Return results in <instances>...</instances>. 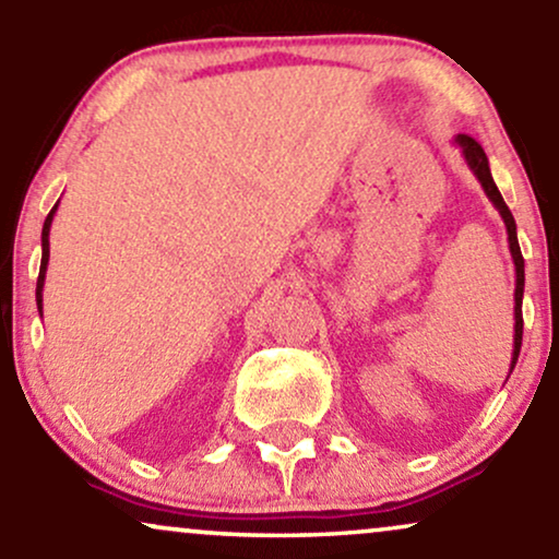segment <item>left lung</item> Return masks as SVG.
Returning a JSON list of instances; mask_svg holds the SVG:
<instances>
[{
	"label": "left lung",
	"instance_id": "left-lung-1",
	"mask_svg": "<svg viewBox=\"0 0 559 559\" xmlns=\"http://www.w3.org/2000/svg\"><path fill=\"white\" fill-rule=\"evenodd\" d=\"M454 144L463 150L467 168L473 170V176L478 178L484 194L489 197V202L499 210V215H502L504 228H507V243H510L512 262H515V336H512V360H510V373H512V368H515V362H518V355H521V344H523V288H525V262L521 254V243H518L515 217H512L510 207H507L502 194H499L497 183H493L489 157H486V152L480 150L478 141L465 136V133H457V136H454Z\"/></svg>",
	"mask_w": 559,
	"mask_h": 559
}]
</instances>
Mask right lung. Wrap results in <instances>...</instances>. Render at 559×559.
<instances>
[{
    "instance_id": "1",
    "label": "right lung",
    "mask_w": 559,
    "mask_h": 559,
    "mask_svg": "<svg viewBox=\"0 0 559 559\" xmlns=\"http://www.w3.org/2000/svg\"><path fill=\"white\" fill-rule=\"evenodd\" d=\"M57 204L52 207V213L47 215V221H44V228H41V267H38V281H36L38 312H41V301H44V278H47V265H49V228H52V217L57 213Z\"/></svg>"
}]
</instances>
